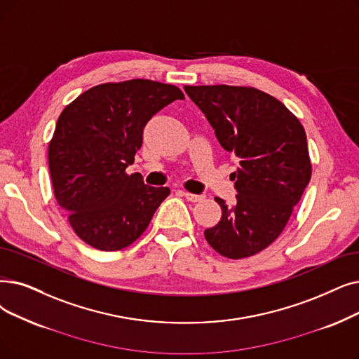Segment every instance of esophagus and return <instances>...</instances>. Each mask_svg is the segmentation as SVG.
<instances>
[{
  "instance_id": "esophagus-1",
  "label": "esophagus",
  "mask_w": 359,
  "mask_h": 359,
  "mask_svg": "<svg viewBox=\"0 0 359 359\" xmlns=\"http://www.w3.org/2000/svg\"><path fill=\"white\" fill-rule=\"evenodd\" d=\"M182 195L191 202H199V201L204 199V196H202V195H196V194H191V192H182Z\"/></svg>"
}]
</instances>
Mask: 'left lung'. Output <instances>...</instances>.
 Returning <instances> with one entry per match:
<instances>
[{"instance_id": "obj_1", "label": "left lung", "mask_w": 359, "mask_h": 359, "mask_svg": "<svg viewBox=\"0 0 359 359\" xmlns=\"http://www.w3.org/2000/svg\"><path fill=\"white\" fill-rule=\"evenodd\" d=\"M205 114L218 142L239 158L231 173L236 204L222 198V218L204 231L214 251L230 259L252 257L286 227L309 183L306 133L299 118L269 93L252 86H184Z\"/></svg>"}]
</instances>
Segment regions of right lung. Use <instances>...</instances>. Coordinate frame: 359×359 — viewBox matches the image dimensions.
Instances as JSON below:
<instances>
[{
    "label": "right lung",
    "instance_id": "1",
    "mask_svg": "<svg viewBox=\"0 0 359 359\" xmlns=\"http://www.w3.org/2000/svg\"><path fill=\"white\" fill-rule=\"evenodd\" d=\"M176 100L184 95L175 85L132 79L93 86L61 111L48 145L50 175L57 202L85 243L100 251L132 245L170 195L126 168L142 147L145 124Z\"/></svg>",
    "mask_w": 359,
    "mask_h": 359
}]
</instances>
